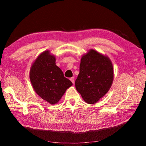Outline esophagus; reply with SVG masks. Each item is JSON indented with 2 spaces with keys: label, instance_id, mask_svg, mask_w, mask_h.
Returning a JSON list of instances; mask_svg holds the SVG:
<instances>
[{
  "label": "esophagus",
  "instance_id": "esophagus-1",
  "mask_svg": "<svg viewBox=\"0 0 146 146\" xmlns=\"http://www.w3.org/2000/svg\"><path fill=\"white\" fill-rule=\"evenodd\" d=\"M70 81L72 82V83L74 84V82H75V80H74V77H71L70 78Z\"/></svg>",
  "mask_w": 146,
  "mask_h": 146
}]
</instances>
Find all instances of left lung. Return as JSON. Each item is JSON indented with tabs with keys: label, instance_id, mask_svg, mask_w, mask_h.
I'll list each match as a JSON object with an SVG mask.
<instances>
[{
	"label": "left lung",
	"instance_id": "1",
	"mask_svg": "<svg viewBox=\"0 0 146 146\" xmlns=\"http://www.w3.org/2000/svg\"><path fill=\"white\" fill-rule=\"evenodd\" d=\"M113 79V66L108 56L94 49L82 55L75 84L85 102H98L110 90Z\"/></svg>",
	"mask_w": 146,
	"mask_h": 146
}]
</instances>
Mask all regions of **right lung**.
<instances>
[{
  "label": "right lung",
  "mask_w": 146,
  "mask_h": 146,
  "mask_svg": "<svg viewBox=\"0 0 146 146\" xmlns=\"http://www.w3.org/2000/svg\"><path fill=\"white\" fill-rule=\"evenodd\" d=\"M54 55L47 50L39 54L30 70V80L35 92L51 105L57 104L72 85L56 65Z\"/></svg>",
  "instance_id": "1"
}]
</instances>
